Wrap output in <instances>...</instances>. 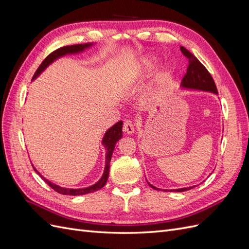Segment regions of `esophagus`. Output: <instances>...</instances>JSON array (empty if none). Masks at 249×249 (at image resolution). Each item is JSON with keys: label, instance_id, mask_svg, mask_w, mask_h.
<instances>
[{"label": "esophagus", "instance_id": "34e87169", "mask_svg": "<svg viewBox=\"0 0 249 249\" xmlns=\"http://www.w3.org/2000/svg\"><path fill=\"white\" fill-rule=\"evenodd\" d=\"M123 131H124V134H127V135H131V134L134 133L135 127H134V124H133L131 120H125V122L124 123Z\"/></svg>", "mask_w": 249, "mask_h": 249}]
</instances>
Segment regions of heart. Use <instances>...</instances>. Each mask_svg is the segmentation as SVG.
Returning <instances> with one entry per match:
<instances>
[{
	"instance_id": "obj_1",
	"label": "heart",
	"mask_w": 249,
	"mask_h": 249,
	"mask_svg": "<svg viewBox=\"0 0 249 249\" xmlns=\"http://www.w3.org/2000/svg\"><path fill=\"white\" fill-rule=\"evenodd\" d=\"M157 66V59L154 56H146L141 60V63H140V67L143 71L148 72V71H152L156 69ZM165 77V74L162 73L160 76V79H163Z\"/></svg>"
}]
</instances>
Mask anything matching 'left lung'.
Segmentation results:
<instances>
[{
    "label": "left lung",
    "instance_id": "1",
    "mask_svg": "<svg viewBox=\"0 0 249 249\" xmlns=\"http://www.w3.org/2000/svg\"><path fill=\"white\" fill-rule=\"evenodd\" d=\"M180 52H182L183 55L186 56L188 60H189V65H188L187 72L182 80V83H180V86L186 89L201 90V91H208V92L217 94L218 91L215 85V82L206 67L199 62V60L196 57H195L193 54H191V53L184 47H180ZM148 185L155 190H160L159 188H156L155 186L150 185L149 183ZM192 188H194V186L188 187V188H180V189L164 190V191L184 192V191L192 189Z\"/></svg>",
    "mask_w": 249,
    "mask_h": 249
}]
</instances>
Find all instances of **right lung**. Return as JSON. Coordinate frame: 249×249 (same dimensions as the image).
Masks as SVG:
<instances>
[{
  "label": "right lung",
  "instance_id": "right-lung-1",
  "mask_svg": "<svg viewBox=\"0 0 249 249\" xmlns=\"http://www.w3.org/2000/svg\"><path fill=\"white\" fill-rule=\"evenodd\" d=\"M92 43H84V44H73V46H66V47H62L56 51H54L53 53L43 60L42 63L39 65L38 69H37L36 72L34 73L33 79H35L36 77H38L39 74L47 69V67L52 63L54 62L56 59L62 57L64 55L67 54H77V53L83 52L84 50L88 49L89 47H91ZM123 137V122L120 120L117 124H115L113 126H111L110 129L105 134V136L103 138V145L106 148L107 153H106V165H105V170L103 173V177L101 178V179L99 182L95 183L94 185L87 187V188H83V189H69V188H63L60 187L58 185H55L51 183L50 180H48L47 178H44L40 173L35 169V171L38 173V175L41 177V178H43L44 182H46L52 189H54L56 192L63 194V195H83V194H87V193H91L94 191H97L102 189V188L106 185L107 179L109 177V169H110V161H111V157L113 154V150H114L116 142Z\"/></svg>",
  "mask_w": 249,
  "mask_h": 249
}]
</instances>
